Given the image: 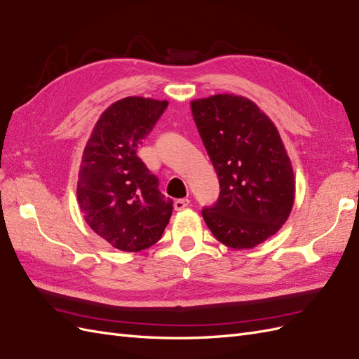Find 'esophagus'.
Here are the masks:
<instances>
[{"instance_id":"34e87169","label":"esophagus","mask_w":359,"mask_h":359,"mask_svg":"<svg viewBox=\"0 0 359 359\" xmlns=\"http://www.w3.org/2000/svg\"><path fill=\"white\" fill-rule=\"evenodd\" d=\"M189 204H190V201L187 198H181V199L175 201L173 207H175V210H178V212H180V210H184Z\"/></svg>"}]
</instances>
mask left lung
Listing matches in <instances>:
<instances>
[{"label":"left lung","mask_w":359,"mask_h":359,"mask_svg":"<svg viewBox=\"0 0 359 359\" xmlns=\"http://www.w3.org/2000/svg\"><path fill=\"white\" fill-rule=\"evenodd\" d=\"M191 116L219 178L217 203L203 210L210 231L233 250H250L287 221L295 178L278 129L242 95L190 102Z\"/></svg>","instance_id":"obj_1"}]
</instances>
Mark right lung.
I'll list each match as a JSON object with an SVG mask.
<instances>
[{
  "label": "right lung",
  "mask_w": 359,
  "mask_h": 359,
  "mask_svg": "<svg viewBox=\"0 0 359 359\" xmlns=\"http://www.w3.org/2000/svg\"><path fill=\"white\" fill-rule=\"evenodd\" d=\"M168 100L120 99L94 125L82 155L77 203L90 229L120 251L152 247L172 216V199L158 190V178L137 156Z\"/></svg>",
  "instance_id": "add662e5"
}]
</instances>
